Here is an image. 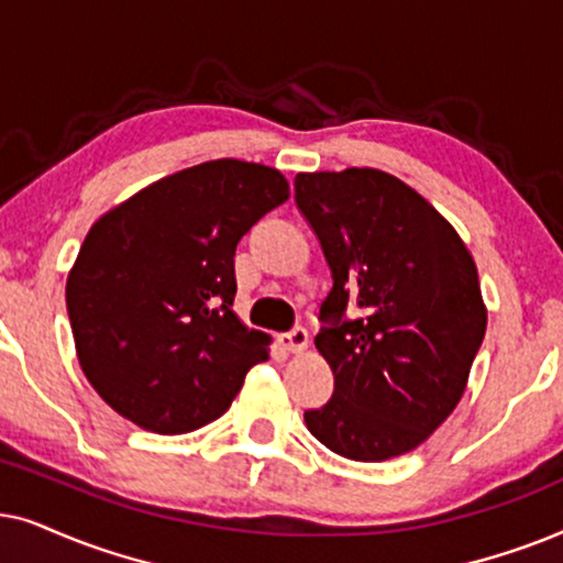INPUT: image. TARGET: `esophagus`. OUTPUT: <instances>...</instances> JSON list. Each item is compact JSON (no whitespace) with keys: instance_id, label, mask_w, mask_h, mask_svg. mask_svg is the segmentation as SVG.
<instances>
[{"instance_id":"34e87169","label":"esophagus","mask_w":563,"mask_h":563,"mask_svg":"<svg viewBox=\"0 0 563 563\" xmlns=\"http://www.w3.org/2000/svg\"><path fill=\"white\" fill-rule=\"evenodd\" d=\"M277 342H280L283 350H288V352H301V350L306 347V344H309V332H306L303 327H294V329H290V332L277 336Z\"/></svg>"}]
</instances>
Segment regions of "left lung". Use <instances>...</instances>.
I'll return each mask as SVG.
<instances>
[{"label": "left lung", "mask_w": 563, "mask_h": 563, "mask_svg": "<svg viewBox=\"0 0 563 563\" xmlns=\"http://www.w3.org/2000/svg\"><path fill=\"white\" fill-rule=\"evenodd\" d=\"M294 187L332 273L313 342L334 391L303 411L306 427L352 461L415 451L461 401L484 342L474 260L451 223L386 172H313Z\"/></svg>", "instance_id": "8db88e82"}]
</instances>
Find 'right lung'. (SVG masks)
<instances>
[{
	"instance_id": "1",
	"label": "right lung",
	"mask_w": 563,
	"mask_h": 563,
	"mask_svg": "<svg viewBox=\"0 0 563 563\" xmlns=\"http://www.w3.org/2000/svg\"><path fill=\"white\" fill-rule=\"evenodd\" d=\"M288 200L265 164L216 159L148 185L89 229L66 280L79 365L133 424L183 434L231 407L267 336L231 311L234 254Z\"/></svg>"
}]
</instances>
